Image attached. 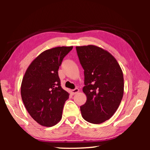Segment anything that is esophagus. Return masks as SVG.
I'll return each mask as SVG.
<instances>
[{
  "mask_svg": "<svg viewBox=\"0 0 150 150\" xmlns=\"http://www.w3.org/2000/svg\"><path fill=\"white\" fill-rule=\"evenodd\" d=\"M78 92H79V89L78 88H76L75 89L71 90V93L73 95H75V94H77Z\"/></svg>",
  "mask_w": 150,
  "mask_h": 150,
  "instance_id": "obj_1",
  "label": "esophagus"
}]
</instances>
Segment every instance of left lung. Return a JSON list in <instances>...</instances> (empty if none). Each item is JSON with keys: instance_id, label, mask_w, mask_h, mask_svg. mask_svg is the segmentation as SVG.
I'll return each mask as SVG.
<instances>
[{"instance_id": "obj_1", "label": "left lung", "mask_w": 150, "mask_h": 150, "mask_svg": "<svg viewBox=\"0 0 150 150\" xmlns=\"http://www.w3.org/2000/svg\"><path fill=\"white\" fill-rule=\"evenodd\" d=\"M77 55L84 69L83 91L87 101L81 112L86 121L101 124L117 110L124 95V77L120 65L108 51L94 45L77 46Z\"/></svg>"}]
</instances>
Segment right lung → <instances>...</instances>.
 Segmentation results:
<instances>
[{
  "label": "right lung",
  "instance_id": "obj_1",
  "mask_svg": "<svg viewBox=\"0 0 150 150\" xmlns=\"http://www.w3.org/2000/svg\"><path fill=\"white\" fill-rule=\"evenodd\" d=\"M73 46L44 51L30 63L21 84V96L30 115L40 125L51 127L62 117L69 94L61 87L58 69Z\"/></svg>",
  "mask_w": 150,
  "mask_h": 150
}]
</instances>
